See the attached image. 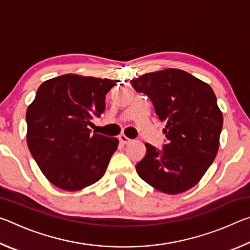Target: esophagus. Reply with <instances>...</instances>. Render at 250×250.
Segmentation results:
<instances>
[{
	"label": "esophagus",
	"mask_w": 250,
	"mask_h": 250,
	"mask_svg": "<svg viewBox=\"0 0 250 250\" xmlns=\"http://www.w3.org/2000/svg\"><path fill=\"white\" fill-rule=\"evenodd\" d=\"M119 141H120V143H122V145H128V143L131 142V139H129L125 134H120L119 135Z\"/></svg>",
	"instance_id": "34e87169"
}]
</instances>
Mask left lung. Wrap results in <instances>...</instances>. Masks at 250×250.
Masks as SVG:
<instances>
[{
  "mask_svg": "<svg viewBox=\"0 0 250 250\" xmlns=\"http://www.w3.org/2000/svg\"><path fill=\"white\" fill-rule=\"evenodd\" d=\"M151 99L166 121L163 150L146 143V154L135 168L160 192L179 194L192 188L216 158L223 115L209 84L184 70L167 68L131 80Z\"/></svg>",
  "mask_w": 250,
  "mask_h": 250,
  "instance_id": "8db88e82",
  "label": "left lung"
}]
</instances>
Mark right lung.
Segmentation results:
<instances>
[{
	"instance_id": "right-lung-1",
	"label": "right lung",
	"mask_w": 250,
	"mask_h": 250,
	"mask_svg": "<svg viewBox=\"0 0 250 250\" xmlns=\"http://www.w3.org/2000/svg\"><path fill=\"white\" fill-rule=\"evenodd\" d=\"M117 80L67 74L46 80L26 111L27 146L50 183L78 191L104 176L119 140L90 133Z\"/></svg>"
}]
</instances>
